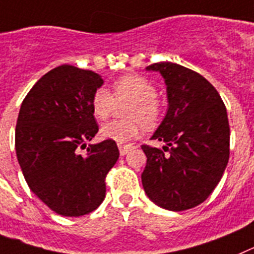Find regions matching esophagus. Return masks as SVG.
Returning a JSON list of instances; mask_svg holds the SVG:
<instances>
[{"label": "esophagus", "mask_w": 254, "mask_h": 254, "mask_svg": "<svg viewBox=\"0 0 254 254\" xmlns=\"http://www.w3.org/2000/svg\"><path fill=\"white\" fill-rule=\"evenodd\" d=\"M131 149H133V145L131 144H119V151H120L121 156H125Z\"/></svg>", "instance_id": "esophagus-1"}]
</instances>
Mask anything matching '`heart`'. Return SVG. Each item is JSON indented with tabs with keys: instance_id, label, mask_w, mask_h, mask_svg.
<instances>
[{
	"instance_id": "1",
	"label": "heart",
	"mask_w": 254,
	"mask_h": 254,
	"mask_svg": "<svg viewBox=\"0 0 254 254\" xmlns=\"http://www.w3.org/2000/svg\"><path fill=\"white\" fill-rule=\"evenodd\" d=\"M116 102H127L124 111L127 120L111 121L101 127L103 139L125 143L139 135L142 127L153 129L162 119V107L157 101V89L143 76L125 75L112 84V94L98 88L92 96L90 106L94 118L107 120Z\"/></svg>"
}]
</instances>
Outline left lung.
I'll use <instances>...</instances> for the list:
<instances>
[{"label":"left lung","instance_id":"8db88e82","mask_svg":"<svg viewBox=\"0 0 254 254\" xmlns=\"http://www.w3.org/2000/svg\"><path fill=\"white\" fill-rule=\"evenodd\" d=\"M167 87L169 109L152 139L162 149L143 144L147 165L142 174L145 194L169 211L193 208L209 197L221 180L230 154L226 107L207 79L174 63H157Z\"/></svg>","mask_w":254,"mask_h":254}]
</instances>
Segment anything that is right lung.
I'll use <instances>...</instances> for the list:
<instances>
[{
    "label": "right lung",
    "mask_w": 254,
    "mask_h": 254,
    "mask_svg": "<svg viewBox=\"0 0 254 254\" xmlns=\"http://www.w3.org/2000/svg\"><path fill=\"white\" fill-rule=\"evenodd\" d=\"M103 80L92 70L57 66L39 79L21 103L15 149L30 190L59 215L92 212L106 195V175L119 158L118 145L98 133L92 96Z\"/></svg>",
    "instance_id": "obj_1"
}]
</instances>
